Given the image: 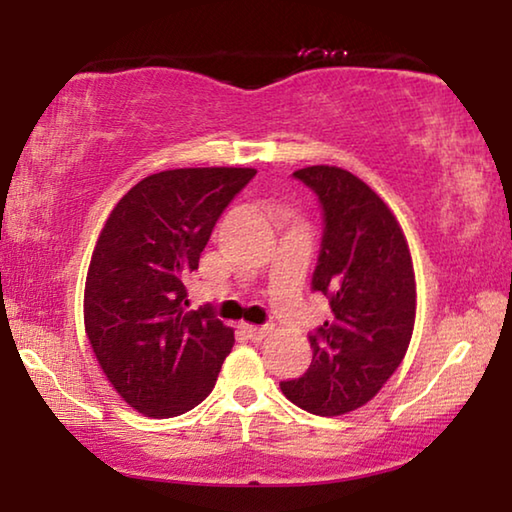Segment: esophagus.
Here are the masks:
<instances>
[{"mask_svg": "<svg viewBox=\"0 0 512 512\" xmlns=\"http://www.w3.org/2000/svg\"><path fill=\"white\" fill-rule=\"evenodd\" d=\"M241 329H244V334L248 336V339H253V341L264 339V336L268 334V327H257V325H241Z\"/></svg>", "mask_w": 512, "mask_h": 512, "instance_id": "obj_1", "label": "esophagus"}]
</instances>
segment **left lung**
I'll use <instances>...</instances> for the list:
<instances>
[{
    "mask_svg": "<svg viewBox=\"0 0 512 512\" xmlns=\"http://www.w3.org/2000/svg\"><path fill=\"white\" fill-rule=\"evenodd\" d=\"M293 178L323 210L311 291L332 311L309 334L305 375L280 388L309 413L343 415L370 402L404 359L415 323L413 262L400 223L363 180L325 164Z\"/></svg>",
    "mask_w": 512,
    "mask_h": 512,
    "instance_id": "left-lung-1",
    "label": "left lung"
}]
</instances>
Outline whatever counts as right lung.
<instances>
[{"instance_id":"1","label":"right lung","mask_w":512,"mask_h":512,"mask_svg":"<svg viewBox=\"0 0 512 512\" xmlns=\"http://www.w3.org/2000/svg\"><path fill=\"white\" fill-rule=\"evenodd\" d=\"M255 169H171L140 180L110 212L85 280V332L124 400L173 418L212 393L235 334L210 305L187 311L185 277Z\"/></svg>"}]
</instances>
